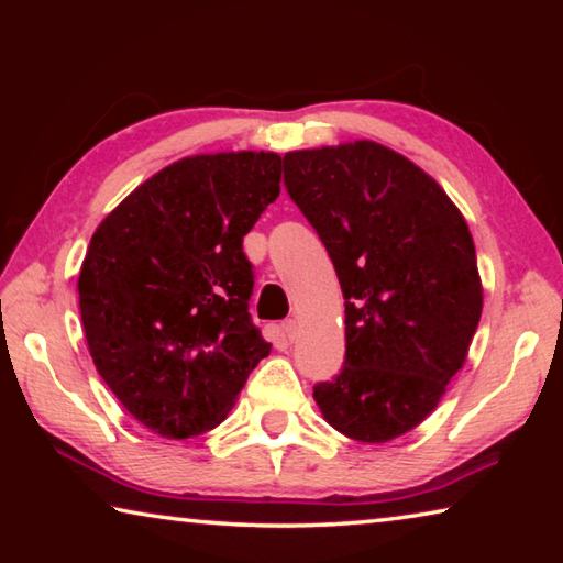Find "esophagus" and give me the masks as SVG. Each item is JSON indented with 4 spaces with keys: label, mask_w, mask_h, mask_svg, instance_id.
Returning <instances> with one entry per match:
<instances>
[{
    "label": "esophagus",
    "mask_w": 563,
    "mask_h": 563,
    "mask_svg": "<svg viewBox=\"0 0 563 563\" xmlns=\"http://www.w3.org/2000/svg\"><path fill=\"white\" fill-rule=\"evenodd\" d=\"M298 330H300V325H298V320H295V318L283 322V332H285V338H288L290 342L298 338Z\"/></svg>",
    "instance_id": "1"
}]
</instances>
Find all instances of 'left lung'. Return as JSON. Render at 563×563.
Here are the masks:
<instances>
[{"instance_id": "left-lung-1", "label": "left lung", "mask_w": 563, "mask_h": 563, "mask_svg": "<svg viewBox=\"0 0 563 563\" xmlns=\"http://www.w3.org/2000/svg\"><path fill=\"white\" fill-rule=\"evenodd\" d=\"M283 168L345 298V365L312 397L350 440L402 437L440 402L479 325L470 225L432 176L375 141L290 151Z\"/></svg>"}]
</instances>
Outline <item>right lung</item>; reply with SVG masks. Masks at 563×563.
<instances>
[{
    "label": "right lung",
    "mask_w": 563,
    "mask_h": 563,
    "mask_svg": "<svg viewBox=\"0 0 563 563\" xmlns=\"http://www.w3.org/2000/svg\"><path fill=\"white\" fill-rule=\"evenodd\" d=\"M280 194L265 151L180 158L103 218L79 273V308L103 383L151 432L221 424L271 342L253 325L243 235Z\"/></svg>",
    "instance_id": "obj_1"
}]
</instances>
